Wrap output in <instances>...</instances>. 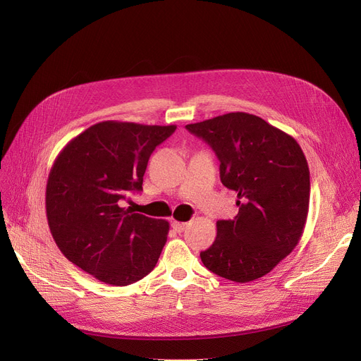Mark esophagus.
I'll list each match as a JSON object with an SVG mask.
<instances>
[{
    "instance_id": "34e87169",
    "label": "esophagus",
    "mask_w": 361,
    "mask_h": 361,
    "mask_svg": "<svg viewBox=\"0 0 361 361\" xmlns=\"http://www.w3.org/2000/svg\"><path fill=\"white\" fill-rule=\"evenodd\" d=\"M171 225H173V228H174L177 233L184 231L185 226H187L185 222H178V221H173V222H171Z\"/></svg>"
}]
</instances>
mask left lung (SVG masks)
Listing matches in <instances>:
<instances>
[{
	"label": "left lung",
	"mask_w": 361,
	"mask_h": 361,
	"mask_svg": "<svg viewBox=\"0 0 361 361\" xmlns=\"http://www.w3.org/2000/svg\"><path fill=\"white\" fill-rule=\"evenodd\" d=\"M185 128L221 161V183L237 192L238 215L216 222V238L200 253L211 272L234 282L269 274L305 231L310 171L297 140L257 116L228 112Z\"/></svg>",
	"instance_id": "left-lung-1"
}]
</instances>
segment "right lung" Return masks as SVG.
<instances>
[{
  "instance_id": "obj_1",
  "label": "right lung",
  "mask_w": 361,
  "mask_h": 361,
  "mask_svg": "<svg viewBox=\"0 0 361 361\" xmlns=\"http://www.w3.org/2000/svg\"><path fill=\"white\" fill-rule=\"evenodd\" d=\"M177 126L101 121L55 158L45 193L52 238L75 267L126 287L146 276L166 243L169 222L123 207L140 192L152 152Z\"/></svg>"
}]
</instances>
